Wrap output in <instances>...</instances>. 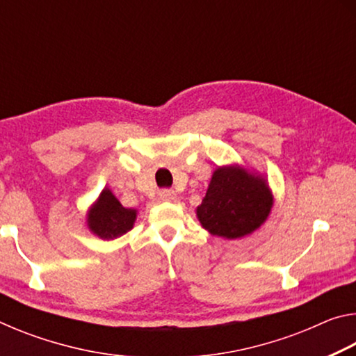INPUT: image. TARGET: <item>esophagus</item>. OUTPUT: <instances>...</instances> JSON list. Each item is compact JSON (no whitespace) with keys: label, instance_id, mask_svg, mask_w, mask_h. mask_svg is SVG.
<instances>
[{"label":"esophagus","instance_id":"obj_1","mask_svg":"<svg viewBox=\"0 0 356 356\" xmlns=\"http://www.w3.org/2000/svg\"><path fill=\"white\" fill-rule=\"evenodd\" d=\"M159 196H160L161 201H174V200H176V193H174V191L170 190V188L160 190V191H159Z\"/></svg>","mask_w":356,"mask_h":356}]
</instances>
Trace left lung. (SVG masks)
<instances>
[{
    "label": "left lung",
    "instance_id": "1",
    "mask_svg": "<svg viewBox=\"0 0 356 356\" xmlns=\"http://www.w3.org/2000/svg\"><path fill=\"white\" fill-rule=\"evenodd\" d=\"M267 184L240 168H218L196 213L212 236L238 238L262 225L272 210Z\"/></svg>",
    "mask_w": 356,
    "mask_h": 356
}]
</instances>
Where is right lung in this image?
I'll use <instances>...</instances> for the list:
<instances>
[{
  "label": "right lung",
  "mask_w": 356,
  "mask_h": 356,
  "mask_svg": "<svg viewBox=\"0 0 356 356\" xmlns=\"http://www.w3.org/2000/svg\"><path fill=\"white\" fill-rule=\"evenodd\" d=\"M136 210L122 207L113 193L105 188L88 213V225L102 238H118L134 227Z\"/></svg>",
  "instance_id": "1"
}]
</instances>
